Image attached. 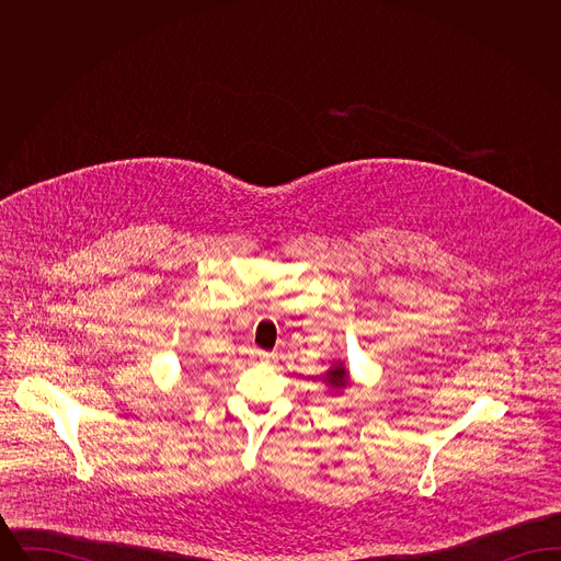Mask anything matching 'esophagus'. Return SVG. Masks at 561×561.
Listing matches in <instances>:
<instances>
[{
  "instance_id": "34e87169",
  "label": "esophagus",
  "mask_w": 561,
  "mask_h": 561,
  "mask_svg": "<svg viewBox=\"0 0 561 561\" xmlns=\"http://www.w3.org/2000/svg\"><path fill=\"white\" fill-rule=\"evenodd\" d=\"M259 359L263 364H275L277 362V353H268V351H259Z\"/></svg>"
}]
</instances>
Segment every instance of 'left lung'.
I'll list each match as a JSON object with an SVG mask.
<instances>
[{"label": "left lung", "instance_id": "1", "mask_svg": "<svg viewBox=\"0 0 561 561\" xmlns=\"http://www.w3.org/2000/svg\"><path fill=\"white\" fill-rule=\"evenodd\" d=\"M321 380L323 385L328 387V391L334 396H339L343 389L351 387V374L343 362H334L332 368H328L325 373L321 374Z\"/></svg>", "mask_w": 561, "mask_h": 561}]
</instances>
